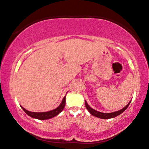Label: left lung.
Returning <instances> with one entry per match:
<instances>
[{
  "label": "left lung",
  "mask_w": 149,
  "mask_h": 149,
  "mask_svg": "<svg viewBox=\"0 0 149 149\" xmlns=\"http://www.w3.org/2000/svg\"><path fill=\"white\" fill-rule=\"evenodd\" d=\"M131 102V101H130V102H129L127 104V105H126L124 107H123V108L118 111H115V112H113V113H109L99 112V111H98L93 109V108H91V107L89 105H88L86 100H85V106H86L87 110L88 111H89V113L91 114V115H92L97 117V118H99L109 119V118H115V117H116V116H118L119 115H120V114H122L126 109L127 108L129 105L130 104Z\"/></svg>",
  "instance_id": "1"
}]
</instances>
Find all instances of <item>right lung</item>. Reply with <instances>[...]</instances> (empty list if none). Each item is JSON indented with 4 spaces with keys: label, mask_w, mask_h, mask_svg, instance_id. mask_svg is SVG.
<instances>
[{
    "label": "right lung",
    "mask_w": 149,
    "mask_h": 149,
    "mask_svg": "<svg viewBox=\"0 0 149 149\" xmlns=\"http://www.w3.org/2000/svg\"><path fill=\"white\" fill-rule=\"evenodd\" d=\"M65 99H66V96H65L64 98H63L61 103L60 104V105L58 107H56V109H53L52 111H47V112H32V111H27V109L24 108L22 106H21V107L22 108V109L26 112L27 115H28L31 117H32L33 118L38 119L41 120H47V119L52 118L53 117L57 116L62 111L65 106Z\"/></svg>",
    "instance_id": "obj_1"
}]
</instances>
